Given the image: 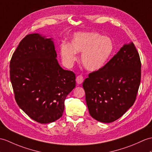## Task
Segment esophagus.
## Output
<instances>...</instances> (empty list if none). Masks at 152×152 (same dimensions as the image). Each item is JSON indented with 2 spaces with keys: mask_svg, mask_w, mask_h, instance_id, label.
I'll return each mask as SVG.
<instances>
[{
  "mask_svg": "<svg viewBox=\"0 0 152 152\" xmlns=\"http://www.w3.org/2000/svg\"><path fill=\"white\" fill-rule=\"evenodd\" d=\"M76 83L77 84H81L83 82V77L82 75H79L76 77Z\"/></svg>",
  "mask_w": 152,
  "mask_h": 152,
  "instance_id": "esophagus-1",
  "label": "esophagus"
}]
</instances>
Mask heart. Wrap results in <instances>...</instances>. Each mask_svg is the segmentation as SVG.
Segmentation results:
<instances>
[{
  "mask_svg": "<svg viewBox=\"0 0 152 152\" xmlns=\"http://www.w3.org/2000/svg\"><path fill=\"white\" fill-rule=\"evenodd\" d=\"M114 50L113 41L96 31L80 32L74 36L70 44L62 43L60 52L67 65H72L77 59L76 52H82L81 61L89 71L103 68Z\"/></svg>",
  "mask_w": 152,
  "mask_h": 152,
  "instance_id": "b5f03b06",
  "label": "heart"
}]
</instances>
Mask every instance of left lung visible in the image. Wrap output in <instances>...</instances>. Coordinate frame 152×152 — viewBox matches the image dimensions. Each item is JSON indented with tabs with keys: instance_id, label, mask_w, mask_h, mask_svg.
Returning a JSON list of instances; mask_svg holds the SVG:
<instances>
[{
	"instance_id": "1",
	"label": "left lung",
	"mask_w": 152,
	"mask_h": 152,
	"mask_svg": "<svg viewBox=\"0 0 152 152\" xmlns=\"http://www.w3.org/2000/svg\"><path fill=\"white\" fill-rule=\"evenodd\" d=\"M141 63L132 43L125 44L103 68L90 73L83 87L91 116L115 121L133 105L140 83Z\"/></svg>"
}]
</instances>
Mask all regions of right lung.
I'll list each match as a JSON object with an SVG mask.
<instances>
[{
	"mask_svg": "<svg viewBox=\"0 0 152 152\" xmlns=\"http://www.w3.org/2000/svg\"><path fill=\"white\" fill-rule=\"evenodd\" d=\"M54 42L39 34L20 41L10 61V75L19 107L41 124L63 115L66 96L76 87L75 74L63 69Z\"/></svg>",
	"mask_w": 152,
	"mask_h": 152,
	"instance_id": "1",
	"label": "right lung"
}]
</instances>
